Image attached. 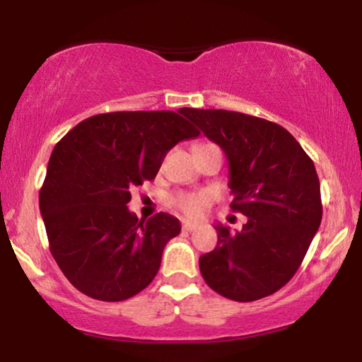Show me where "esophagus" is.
Returning a JSON list of instances; mask_svg holds the SVG:
<instances>
[{"mask_svg": "<svg viewBox=\"0 0 362 362\" xmlns=\"http://www.w3.org/2000/svg\"><path fill=\"white\" fill-rule=\"evenodd\" d=\"M197 228H199L197 223H190V221L182 223V230L184 231H194V230H197Z\"/></svg>", "mask_w": 362, "mask_h": 362, "instance_id": "esophagus-1", "label": "esophagus"}]
</instances>
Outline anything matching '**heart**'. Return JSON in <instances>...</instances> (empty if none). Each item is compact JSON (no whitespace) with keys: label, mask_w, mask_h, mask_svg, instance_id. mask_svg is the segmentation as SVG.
I'll return each mask as SVG.
<instances>
[{"label":"heart","mask_w":362,"mask_h":362,"mask_svg":"<svg viewBox=\"0 0 362 362\" xmlns=\"http://www.w3.org/2000/svg\"><path fill=\"white\" fill-rule=\"evenodd\" d=\"M172 206L175 209L184 213L185 216L195 218V216H201L206 211L207 204H209V194L206 192H180L175 194L170 199Z\"/></svg>","instance_id":"heart-1"}]
</instances>
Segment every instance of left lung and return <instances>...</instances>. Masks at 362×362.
I'll list each match as a JSON object with an SVG mask.
<instances>
[{"label":"left lung","instance_id":"8db88e82","mask_svg":"<svg viewBox=\"0 0 362 362\" xmlns=\"http://www.w3.org/2000/svg\"><path fill=\"white\" fill-rule=\"evenodd\" d=\"M230 163L231 209L248 221L199 259L211 289L233 301L271 296L300 269L322 223L320 180L301 144L279 124L231 110L182 109Z\"/></svg>","mask_w":362,"mask_h":362}]
</instances>
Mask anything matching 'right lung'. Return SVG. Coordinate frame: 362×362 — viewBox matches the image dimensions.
I'll use <instances>...</instances> for the list:
<instances>
[{
	"instance_id": "add662e5",
	"label": "right lung",
	"mask_w": 362,
	"mask_h": 362,
	"mask_svg": "<svg viewBox=\"0 0 362 362\" xmlns=\"http://www.w3.org/2000/svg\"><path fill=\"white\" fill-rule=\"evenodd\" d=\"M182 109L109 112L81 120L54 146L39 194L54 260L86 296L124 301L155 279L180 221L138 219L131 190L153 180L167 153L197 138Z\"/></svg>"
}]
</instances>
